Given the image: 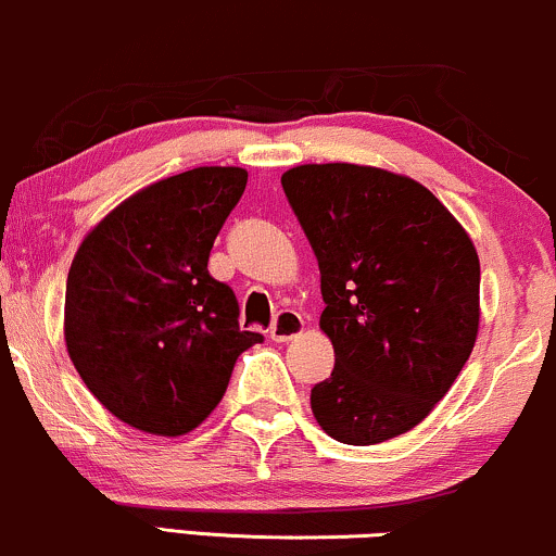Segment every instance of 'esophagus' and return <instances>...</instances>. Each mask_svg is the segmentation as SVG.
I'll return each mask as SVG.
<instances>
[{"label":"esophagus","mask_w":556,"mask_h":556,"mask_svg":"<svg viewBox=\"0 0 556 556\" xmlns=\"http://www.w3.org/2000/svg\"><path fill=\"white\" fill-rule=\"evenodd\" d=\"M303 326H305V320H303V316H300V313L279 311L277 318H274L271 329H269L271 342H279V344L290 342V339H295V337H300V333H303Z\"/></svg>","instance_id":"obj_1"}]
</instances>
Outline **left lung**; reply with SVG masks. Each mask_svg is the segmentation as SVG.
I'll return each instance as SVG.
<instances>
[{
	"label": "left lung",
	"instance_id": "obj_1",
	"mask_svg": "<svg viewBox=\"0 0 556 556\" xmlns=\"http://www.w3.org/2000/svg\"><path fill=\"white\" fill-rule=\"evenodd\" d=\"M282 189L318 258L333 344L313 386L326 434L376 445L409 432L464 370L479 331V256L417 180L350 163L298 165Z\"/></svg>",
	"mask_w": 556,
	"mask_h": 556
}]
</instances>
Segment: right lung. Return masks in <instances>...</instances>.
I'll list each match as a JSON object with an SVG mask.
<instances>
[{
    "instance_id": "obj_1",
    "label": "right lung",
    "mask_w": 556,
    "mask_h": 556,
    "mask_svg": "<svg viewBox=\"0 0 556 556\" xmlns=\"http://www.w3.org/2000/svg\"><path fill=\"white\" fill-rule=\"evenodd\" d=\"M243 168H193L118 204L79 245L66 277L64 337L90 393L152 434L191 432L230 383L240 331L236 292L206 264L243 197Z\"/></svg>"
}]
</instances>
